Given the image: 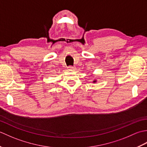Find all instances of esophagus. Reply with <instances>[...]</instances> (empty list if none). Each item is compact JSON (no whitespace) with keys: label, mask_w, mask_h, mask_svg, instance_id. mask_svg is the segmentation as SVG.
Wrapping results in <instances>:
<instances>
[{"label":"esophagus","mask_w":147,"mask_h":147,"mask_svg":"<svg viewBox=\"0 0 147 147\" xmlns=\"http://www.w3.org/2000/svg\"><path fill=\"white\" fill-rule=\"evenodd\" d=\"M68 69L69 70H74L75 69V67L72 66V65H69V66L68 67Z\"/></svg>","instance_id":"esophagus-1"}]
</instances>
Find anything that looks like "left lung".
<instances>
[{"instance_id":"1","label":"left lung","mask_w":147,"mask_h":147,"mask_svg":"<svg viewBox=\"0 0 147 147\" xmlns=\"http://www.w3.org/2000/svg\"><path fill=\"white\" fill-rule=\"evenodd\" d=\"M93 82H94V83H95V82H96V80H94V81H93Z\"/></svg>"}]
</instances>
